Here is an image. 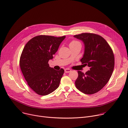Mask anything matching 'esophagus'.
<instances>
[{
  "instance_id": "1",
  "label": "esophagus",
  "mask_w": 128,
  "mask_h": 128,
  "mask_svg": "<svg viewBox=\"0 0 128 128\" xmlns=\"http://www.w3.org/2000/svg\"><path fill=\"white\" fill-rule=\"evenodd\" d=\"M71 71V70L70 69H69V68H66V69L64 70V72L65 73H69Z\"/></svg>"
}]
</instances>
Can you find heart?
I'll use <instances>...</instances> for the list:
<instances>
[{"label":"heart","instance_id":"b5f03b06","mask_svg":"<svg viewBox=\"0 0 128 128\" xmlns=\"http://www.w3.org/2000/svg\"><path fill=\"white\" fill-rule=\"evenodd\" d=\"M80 44L76 40H72L70 44V46H74V45H76V44Z\"/></svg>","mask_w":128,"mask_h":128}]
</instances>
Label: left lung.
Wrapping results in <instances>:
<instances>
[{"mask_svg": "<svg viewBox=\"0 0 128 128\" xmlns=\"http://www.w3.org/2000/svg\"><path fill=\"white\" fill-rule=\"evenodd\" d=\"M74 37L84 42V53L80 61L90 67L86 73L78 71L76 87L86 94L96 93L105 86L112 74L114 68L112 49L99 35L84 33Z\"/></svg>", "mask_w": 128, "mask_h": 128, "instance_id": "obj_1", "label": "left lung"}]
</instances>
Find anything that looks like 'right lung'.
I'll list each match as a JSON object with an SVG mask.
<instances>
[{"mask_svg": "<svg viewBox=\"0 0 128 128\" xmlns=\"http://www.w3.org/2000/svg\"><path fill=\"white\" fill-rule=\"evenodd\" d=\"M65 37L38 35L30 39L23 49L19 60L21 70L28 86L38 95H48L60 86L64 70L56 71L48 62Z\"/></svg>", "mask_w": 128, "mask_h": 128, "instance_id": "obj_1", "label": "right lung"}]
</instances>
